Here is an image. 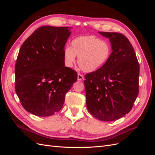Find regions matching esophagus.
I'll return each instance as SVG.
<instances>
[{"instance_id": "34e87169", "label": "esophagus", "mask_w": 155, "mask_h": 155, "mask_svg": "<svg viewBox=\"0 0 155 155\" xmlns=\"http://www.w3.org/2000/svg\"><path fill=\"white\" fill-rule=\"evenodd\" d=\"M84 79V76L81 74H78V81H82Z\"/></svg>"}]
</instances>
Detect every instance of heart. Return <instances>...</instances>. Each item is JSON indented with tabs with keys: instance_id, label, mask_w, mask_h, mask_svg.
<instances>
[{
	"instance_id": "heart-1",
	"label": "heart",
	"mask_w": 155,
	"mask_h": 155,
	"mask_svg": "<svg viewBox=\"0 0 155 155\" xmlns=\"http://www.w3.org/2000/svg\"><path fill=\"white\" fill-rule=\"evenodd\" d=\"M111 53V46L108 42L94 35H85L74 39L72 48L64 49V60L68 67H72L77 56L79 68L83 72L91 73L104 66Z\"/></svg>"
}]
</instances>
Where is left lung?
<instances>
[{
    "label": "left lung",
    "mask_w": 155,
    "mask_h": 155,
    "mask_svg": "<svg viewBox=\"0 0 155 155\" xmlns=\"http://www.w3.org/2000/svg\"><path fill=\"white\" fill-rule=\"evenodd\" d=\"M99 34L109 39L112 51L104 66L85 74L86 104L96 118L112 121L132 109L139 92L140 65L132 45L124 35Z\"/></svg>",
    "instance_id": "1"
}]
</instances>
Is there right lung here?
Listing matches in <instances>:
<instances>
[{"label": "right lung", "instance_id": "right-lung-1", "mask_svg": "<svg viewBox=\"0 0 155 155\" xmlns=\"http://www.w3.org/2000/svg\"><path fill=\"white\" fill-rule=\"evenodd\" d=\"M68 27L44 26L23 43L15 68V88L24 109L49 116L62 109L65 94L77 81L75 70L64 66Z\"/></svg>", "mask_w": 155, "mask_h": 155}]
</instances>
